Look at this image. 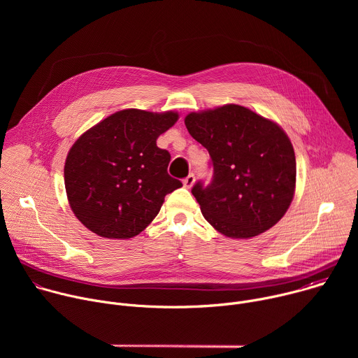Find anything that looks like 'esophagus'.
I'll list each match as a JSON object with an SVG mask.
<instances>
[{"label": "esophagus", "instance_id": "esophagus-1", "mask_svg": "<svg viewBox=\"0 0 358 358\" xmlns=\"http://www.w3.org/2000/svg\"><path fill=\"white\" fill-rule=\"evenodd\" d=\"M194 182H195V176H194L192 173H191V174H188V176L182 180V184H184V187H185V188H191Z\"/></svg>", "mask_w": 358, "mask_h": 358}]
</instances>
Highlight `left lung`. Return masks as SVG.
I'll use <instances>...</instances> for the list:
<instances>
[{
  "mask_svg": "<svg viewBox=\"0 0 358 358\" xmlns=\"http://www.w3.org/2000/svg\"><path fill=\"white\" fill-rule=\"evenodd\" d=\"M184 122L214 169L210 184L196 181L191 189L203 218L229 238L272 228L294 194L296 159L286 133L239 105L189 113Z\"/></svg>",
  "mask_w": 358,
  "mask_h": 358,
  "instance_id": "8db88e82",
  "label": "left lung"
}]
</instances>
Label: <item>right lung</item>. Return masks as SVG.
Segmentation results:
<instances>
[{
	"instance_id": "right-lung-1",
	"label": "right lung",
	"mask_w": 358,
	"mask_h": 358,
	"mask_svg": "<svg viewBox=\"0 0 358 358\" xmlns=\"http://www.w3.org/2000/svg\"><path fill=\"white\" fill-rule=\"evenodd\" d=\"M176 112L127 109L83 133L65 163V188L76 218L103 238L138 235L159 214L164 196L182 187L167 173L170 152L157 138Z\"/></svg>"
}]
</instances>
